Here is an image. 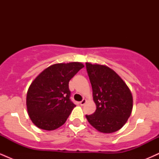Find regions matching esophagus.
<instances>
[{
  "label": "esophagus",
  "instance_id": "esophagus-1",
  "mask_svg": "<svg viewBox=\"0 0 159 159\" xmlns=\"http://www.w3.org/2000/svg\"><path fill=\"white\" fill-rule=\"evenodd\" d=\"M86 102H87V100L84 98V99L82 100V101L80 102V105H84V104L86 103Z\"/></svg>",
  "mask_w": 159,
  "mask_h": 159
}]
</instances>
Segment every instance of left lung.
I'll return each mask as SVG.
<instances>
[{
    "label": "left lung",
    "instance_id": "left-lung-1",
    "mask_svg": "<svg viewBox=\"0 0 159 159\" xmlns=\"http://www.w3.org/2000/svg\"><path fill=\"white\" fill-rule=\"evenodd\" d=\"M96 110L86 115L99 132L113 133L125 125L132 110V95L126 84L114 70L103 65L86 63Z\"/></svg>",
    "mask_w": 159,
    "mask_h": 159
}]
</instances>
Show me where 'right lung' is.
Returning a JSON list of instances; mask_svg holds the SVG:
<instances>
[{
  "label": "right lung",
  "instance_id": "1",
  "mask_svg": "<svg viewBox=\"0 0 159 159\" xmlns=\"http://www.w3.org/2000/svg\"><path fill=\"white\" fill-rule=\"evenodd\" d=\"M84 67L81 63H57L43 70L27 93V108L38 128L54 130L65 123L76 106L71 101L69 82Z\"/></svg>",
  "mask_w": 159,
  "mask_h": 159
}]
</instances>
